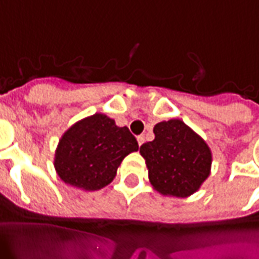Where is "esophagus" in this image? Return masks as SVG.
I'll return each mask as SVG.
<instances>
[{
    "label": "esophagus",
    "instance_id": "34e87169",
    "mask_svg": "<svg viewBox=\"0 0 259 259\" xmlns=\"http://www.w3.org/2000/svg\"><path fill=\"white\" fill-rule=\"evenodd\" d=\"M137 143H139V146H141V144L144 143V136H139V137H137Z\"/></svg>",
    "mask_w": 259,
    "mask_h": 259
}]
</instances>
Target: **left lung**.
Wrapping results in <instances>:
<instances>
[{
    "mask_svg": "<svg viewBox=\"0 0 259 259\" xmlns=\"http://www.w3.org/2000/svg\"><path fill=\"white\" fill-rule=\"evenodd\" d=\"M154 135L140 147L152 187L172 197L194 194L211 174L208 144L180 119L159 122Z\"/></svg>",
    "mask_w": 259,
    "mask_h": 259,
    "instance_id": "left-lung-1",
    "label": "left lung"
}]
</instances>
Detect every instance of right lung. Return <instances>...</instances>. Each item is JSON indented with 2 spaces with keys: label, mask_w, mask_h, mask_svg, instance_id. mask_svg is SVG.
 Instances as JSON below:
<instances>
[{
  "label": "right lung",
  "mask_w": 259,
  "mask_h": 259,
  "mask_svg": "<svg viewBox=\"0 0 259 259\" xmlns=\"http://www.w3.org/2000/svg\"><path fill=\"white\" fill-rule=\"evenodd\" d=\"M139 150L129 129L119 127L104 113H94L70 126L55 151L54 166L65 183L94 191L108 186L119 165Z\"/></svg>",
  "instance_id": "1"
}]
</instances>
